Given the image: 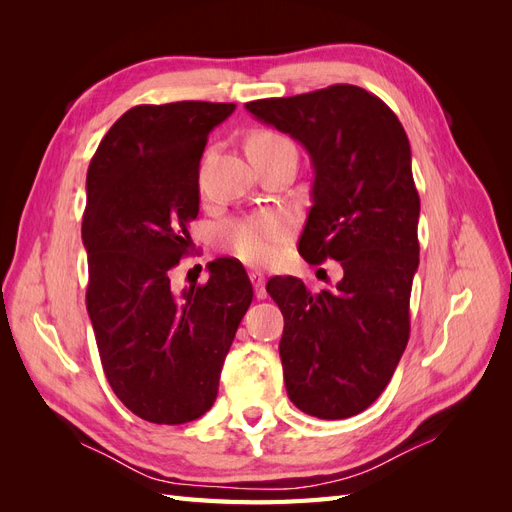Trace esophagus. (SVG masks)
Segmentation results:
<instances>
[{
    "label": "esophagus",
    "mask_w": 512,
    "mask_h": 512,
    "mask_svg": "<svg viewBox=\"0 0 512 512\" xmlns=\"http://www.w3.org/2000/svg\"><path fill=\"white\" fill-rule=\"evenodd\" d=\"M250 280L256 292V299H267V288H265V275L260 271H250Z\"/></svg>",
    "instance_id": "1"
}]
</instances>
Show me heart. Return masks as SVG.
Returning <instances> with one entry per match:
<instances>
[{
  "instance_id": "obj_1",
  "label": "heart",
  "mask_w": 512,
  "mask_h": 512,
  "mask_svg": "<svg viewBox=\"0 0 512 512\" xmlns=\"http://www.w3.org/2000/svg\"><path fill=\"white\" fill-rule=\"evenodd\" d=\"M280 141H286V138L262 130L252 134L247 145H271ZM290 232L292 220L286 211H265L226 222L220 228V237L232 254H237L245 262H252V265H262V262H269L280 254Z\"/></svg>"
}]
</instances>
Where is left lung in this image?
Here are the masks:
<instances>
[{
  "mask_svg": "<svg viewBox=\"0 0 512 512\" xmlns=\"http://www.w3.org/2000/svg\"><path fill=\"white\" fill-rule=\"evenodd\" d=\"M245 108L307 149L314 205L299 254L309 265L337 260L344 269L331 290L312 292L290 275L267 284L284 314L288 397L309 416H354L386 389L410 337L421 198L408 136L389 106L356 85Z\"/></svg>",
  "mask_w": 512,
  "mask_h": 512,
  "instance_id": "1",
  "label": "left lung"
}]
</instances>
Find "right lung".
<instances>
[{
	"label": "right lung",
	"instance_id": "right-lung-1",
	"mask_svg": "<svg viewBox=\"0 0 512 512\" xmlns=\"http://www.w3.org/2000/svg\"><path fill=\"white\" fill-rule=\"evenodd\" d=\"M235 104H138L106 132L87 170V312L108 384L143 421L181 425L218 397L226 354L254 290L235 258L209 282L170 284L194 250L198 166L209 132Z\"/></svg>",
	"mask_w": 512,
	"mask_h": 512
}]
</instances>
